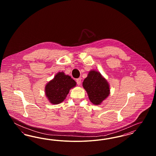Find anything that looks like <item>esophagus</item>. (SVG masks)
<instances>
[{"label": "esophagus", "instance_id": "obj_1", "mask_svg": "<svg viewBox=\"0 0 156 156\" xmlns=\"http://www.w3.org/2000/svg\"><path fill=\"white\" fill-rule=\"evenodd\" d=\"M76 81L77 84H78V85H80L81 84V79L80 78H78V79L76 80Z\"/></svg>", "mask_w": 156, "mask_h": 156}]
</instances>
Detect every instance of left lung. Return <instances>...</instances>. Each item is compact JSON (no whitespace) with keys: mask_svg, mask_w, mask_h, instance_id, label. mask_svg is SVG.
Segmentation results:
<instances>
[{"mask_svg":"<svg viewBox=\"0 0 156 156\" xmlns=\"http://www.w3.org/2000/svg\"><path fill=\"white\" fill-rule=\"evenodd\" d=\"M82 85L87 92L90 101L96 105L101 104L110 94L109 83L100 73L95 70L89 71Z\"/></svg>","mask_w":156,"mask_h":156,"instance_id":"1","label":"left lung"}]
</instances>
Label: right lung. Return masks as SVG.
<instances>
[{
    "mask_svg": "<svg viewBox=\"0 0 156 156\" xmlns=\"http://www.w3.org/2000/svg\"><path fill=\"white\" fill-rule=\"evenodd\" d=\"M76 83L71 77L64 72H59L48 82L45 87V94L50 103L57 105L64 101L69 90Z\"/></svg>",
    "mask_w": 156,
    "mask_h": 156,
    "instance_id": "add662e5",
    "label": "right lung"
}]
</instances>
